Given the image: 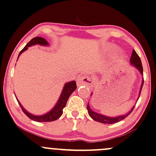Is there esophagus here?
Masks as SVG:
<instances>
[{"label":"esophagus","mask_w":156,"mask_h":156,"mask_svg":"<svg viewBox=\"0 0 156 156\" xmlns=\"http://www.w3.org/2000/svg\"><path fill=\"white\" fill-rule=\"evenodd\" d=\"M77 84L85 85L86 86H92L94 85V81L88 77H81L77 80Z\"/></svg>","instance_id":"obj_1"}]
</instances>
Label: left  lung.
Returning <instances> with one entry per match:
<instances>
[{"mask_svg": "<svg viewBox=\"0 0 156 156\" xmlns=\"http://www.w3.org/2000/svg\"><path fill=\"white\" fill-rule=\"evenodd\" d=\"M130 62L133 66H135V68H137L140 72V73L142 75H143V66H142L141 60L140 58V57L138 56V55L137 54V52H135V50H133V53H132L131 58H130ZM143 83H144V80H143V83H142L140 90V95L142 88H143ZM134 108H135V106H134L133 109L129 112V113L125 114V115L119 116V117H106V116H104L102 115V114H98L95 112L92 111V110L90 109L89 104H88L87 105L88 112L90 117H91L94 120H95V121H97L98 122H101V123H104V124H114V123H116V122L121 121V120H123L124 119H125L129 114H131V112L133 111Z\"/></svg>", "mask_w": 156, "mask_h": 156, "instance_id": "obj_1", "label": "left lung"}]
</instances>
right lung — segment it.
<instances>
[{
  "instance_id": "right-lung-1",
  "label": "right lung",
  "mask_w": 156,
  "mask_h": 156,
  "mask_svg": "<svg viewBox=\"0 0 156 156\" xmlns=\"http://www.w3.org/2000/svg\"><path fill=\"white\" fill-rule=\"evenodd\" d=\"M34 44H40V45H47L48 44V42H47V40L42 37H34L32 39H31L30 42L27 43V44L24 47V48L22 49L20 52H19V56H18V58H19V55H20L23 52H24L25 50H27L28 49L29 47L32 46V45ZM77 88L76 83V81H70L69 83H67L66 84H65L63 90H62V94H61L60 97L59 98L58 103L56 104V105L55 106V107L51 110L50 112H49L48 113L46 114H44V115L42 116H35L33 115L30 113H29L27 110L24 109V108L21 106L20 102L18 101V103L20 105L21 109L23 113H24L29 118H30L31 119L34 120V121H37L39 122H52L55 121V120L58 119V118L60 117V116L62 114V109L66 106L67 101H68V99L70 97V96L71 95V94Z\"/></svg>"
}]
</instances>
